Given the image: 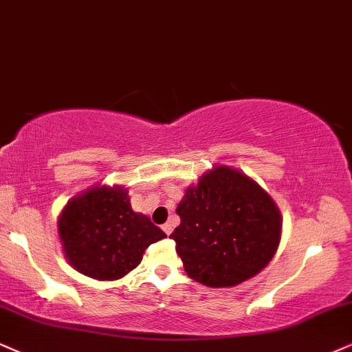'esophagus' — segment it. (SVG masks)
Segmentation results:
<instances>
[{
  "label": "esophagus",
  "instance_id": "obj_1",
  "mask_svg": "<svg viewBox=\"0 0 352 352\" xmlns=\"http://www.w3.org/2000/svg\"><path fill=\"white\" fill-rule=\"evenodd\" d=\"M162 228H163V232L166 233V235H171V232H173V227H171V223H164Z\"/></svg>",
  "mask_w": 352,
  "mask_h": 352
}]
</instances>
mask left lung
<instances>
[{
    "label": "left lung",
    "instance_id": "left-lung-1",
    "mask_svg": "<svg viewBox=\"0 0 352 352\" xmlns=\"http://www.w3.org/2000/svg\"><path fill=\"white\" fill-rule=\"evenodd\" d=\"M169 238L189 277L209 287H232L258 274L280 240V215L258 183L217 166L186 190Z\"/></svg>",
    "mask_w": 352,
    "mask_h": 352
}]
</instances>
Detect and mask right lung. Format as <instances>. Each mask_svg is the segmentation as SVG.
<instances>
[{
  "instance_id": "right-lung-1",
  "label": "right lung",
  "mask_w": 352,
  "mask_h": 352,
  "mask_svg": "<svg viewBox=\"0 0 352 352\" xmlns=\"http://www.w3.org/2000/svg\"><path fill=\"white\" fill-rule=\"evenodd\" d=\"M58 233L72 266L99 280L124 277L151 243L166 236L148 217L132 210L120 188H94L68 202Z\"/></svg>"
}]
</instances>
